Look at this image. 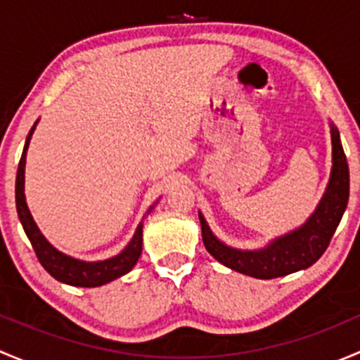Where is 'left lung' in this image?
<instances>
[{"instance_id": "1", "label": "left lung", "mask_w": 360, "mask_h": 360, "mask_svg": "<svg viewBox=\"0 0 360 360\" xmlns=\"http://www.w3.org/2000/svg\"><path fill=\"white\" fill-rule=\"evenodd\" d=\"M329 127H331L333 144L331 174L324 195L310 217L296 230L274 238L264 248L237 249L219 240L207 224L203 214L198 210L203 245L214 259L238 274L266 281V278L284 277L294 271L307 270L324 254L347 209L348 191H350V174L341 146L340 132L331 122Z\"/></svg>"}]
</instances>
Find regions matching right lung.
Wrapping results in <instances>:
<instances>
[{"mask_svg":"<svg viewBox=\"0 0 360 360\" xmlns=\"http://www.w3.org/2000/svg\"><path fill=\"white\" fill-rule=\"evenodd\" d=\"M38 122L39 120H36L32 129L29 130L27 139H25L24 144L22 157H20L19 162V169H17L15 203L20 223H22L25 235H27V238L31 240V245L32 249H34L36 256H38L39 263L43 264V268H45L56 281L68 285H75V288H99V285L108 284V282H112L115 278L129 274V271L136 266L137 259H139L141 252H143V221H141L139 226L136 228V233L130 238L129 244L125 245V249L120 254H116V256L108 257V259L103 261H83L76 259V257L72 256H68V254L60 252L59 249L53 248V245L46 240L45 235L39 231L38 224L32 219L31 210H29L24 193L25 155H27L29 143H31L32 132H34ZM153 209L155 205H151L150 209H148V214Z\"/></svg>","mask_w":360,"mask_h":360,"instance_id":"1","label":"right lung"}]
</instances>
